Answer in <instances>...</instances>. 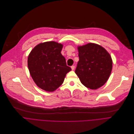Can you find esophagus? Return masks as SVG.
I'll return each instance as SVG.
<instances>
[{"instance_id": "obj_1", "label": "esophagus", "mask_w": 134, "mask_h": 134, "mask_svg": "<svg viewBox=\"0 0 134 134\" xmlns=\"http://www.w3.org/2000/svg\"><path fill=\"white\" fill-rule=\"evenodd\" d=\"M71 69H72V70H74V68H75V66L74 65H72L71 66Z\"/></svg>"}]
</instances>
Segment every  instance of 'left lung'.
Here are the masks:
<instances>
[{
  "label": "left lung",
  "mask_w": 134,
  "mask_h": 134,
  "mask_svg": "<svg viewBox=\"0 0 134 134\" xmlns=\"http://www.w3.org/2000/svg\"><path fill=\"white\" fill-rule=\"evenodd\" d=\"M79 61L75 72L87 88L97 89L102 86L110 75L113 61L103 47L89 43L78 47Z\"/></svg>",
  "instance_id": "left-lung-1"
}]
</instances>
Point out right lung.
I'll return each instance as SVG.
<instances>
[{
    "mask_svg": "<svg viewBox=\"0 0 134 134\" xmlns=\"http://www.w3.org/2000/svg\"><path fill=\"white\" fill-rule=\"evenodd\" d=\"M63 45L55 42H47L36 46L28 58V68L36 85L46 91L52 92L64 81L71 70L67 66L61 52Z\"/></svg>",
    "mask_w": 134,
    "mask_h": 134,
    "instance_id": "1",
    "label": "right lung"
}]
</instances>
